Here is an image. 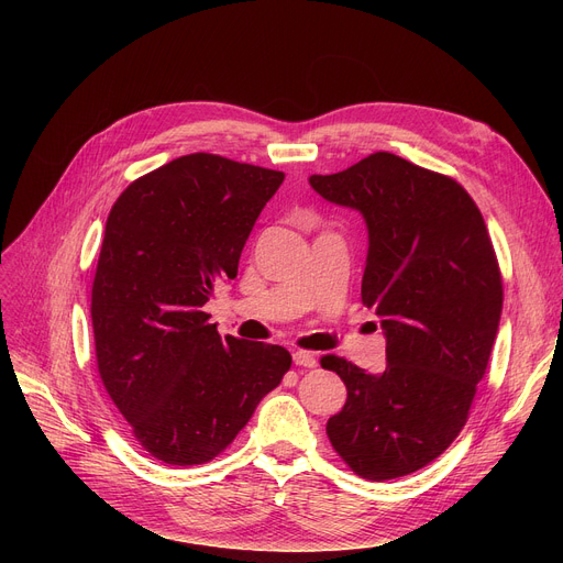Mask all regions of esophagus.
Listing matches in <instances>:
<instances>
[{
    "label": "esophagus",
    "mask_w": 563,
    "mask_h": 563,
    "mask_svg": "<svg viewBox=\"0 0 563 563\" xmlns=\"http://www.w3.org/2000/svg\"><path fill=\"white\" fill-rule=\"evenodd\" d=\"M291 358H294V363H297L299 367H314L317 365V358L312 356V353H308V351H294Z\"/></svg>",
    "instance_id": "34e87169"
}]
</instances>
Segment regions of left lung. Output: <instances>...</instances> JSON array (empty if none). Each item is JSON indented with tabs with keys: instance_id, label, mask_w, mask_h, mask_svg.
<instances>
[{
	"instance_id": "left-lung-1",
	"label": "left lung",
	"mask_w": 563,
	"mask_h": 563,
	"mask_svg": "<svg viewBox=\"0 0 563 563\" xmlns=\"http://www.w3.org/2000/svg\"><path fill=\"white\" fill-rule=\"evenodd\" d=\"M310 185L367 223L361 297L380 317L388 361L369 374L321 358L346 386L327 433L358 477L397 479L438 459L467 422L505 299L493 242L456 180L393 153L310 175Z\"/></svg>"
}]
</instances>
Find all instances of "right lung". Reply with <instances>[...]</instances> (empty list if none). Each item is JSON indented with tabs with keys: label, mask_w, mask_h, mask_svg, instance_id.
Here are the masks:
<instances>
[{
	"label": "right lung",
	"mask_w": 563,
	"mask_h": 563,
	"mask_svg": "<svg viewBox=\"0 0 563 563\" xmlns=\"http://www.w3.org/2000/svg\"><path fill=\"white\" fill-rule=\"evenodd\" d=\"M285 173L177 157L113 202L91 291L98 372L139 445L168 465L219 456L291 365L278 344L225 335L202 306L236 276Z\"/></svg>",
	"instance_id": "1"
}]
</instances>
